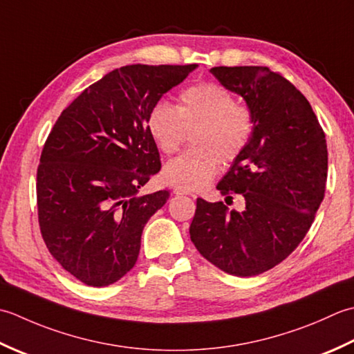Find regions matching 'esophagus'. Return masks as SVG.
Instances as JSON below:
<instances>
[{
    "instance_id": "obj_1",
    "label": "esophagus",
    "mask_w": 354,
    "mask_h": 354,
    "mask_svg": "<svg viewBox=\"0 0 354 354\" xmlns=\"http://www.w3.org/2000/svg\"><path fill=\"white\" fill-rule=\"evenodd\" d=\"M174 194H176V196H192V194H191L189 191L178 189V187H177V189H174Z\"/></svg>"
}]
</instances>
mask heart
<instances>
[{"instance_id":"b5f03b06","label":"heart","mask_w":354,"mask_h":354,"mask_svg":"<svg viewBox=\"0 0 354 354\" xmlns=\"http://www.w3.org/2000/svg\"><path fill=\"white\" fill-rule=\"evenodd\" d=\"M254 114L235 104L232 93L214 82L187 86L178 106L157 102L148 114V131L163 154H174L194 131L196 149L172 158L162 171L163 182L185 191H197L211 183L223 162L243 153L254 133Z\"/></svg>"}]
</instances>
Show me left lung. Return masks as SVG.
<instances>
[{
	"label": "left lung",
	"instance_id": "8db88e82",
	"mask_svg": "<svg viewBox=\"0 0 354 354\" xmlns=\"http://www.w3.org/2000/svg\"><path fill=\"white\" fill-rule=\"evenodd\" d=\"M211 73L246 100L254 133L217 189L223 201L197 198L191 241L209 263L229 275L255 277L275 268L298 248L324 198L327 142L308 100L268 67H214Z\"/></svg>",
	"mask_w": 354,
	"mask_h": 354
}]
</instances>
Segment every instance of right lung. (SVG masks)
<instances>
[{
  "label": "right lung",
  "mask_w": 354,
  "mask_h": 354,
  "mask_svg": "<svg viewBox=\"0 0 354 354\" xmlns=\"http://www.w3.org/2000/svg\"><path fill=\"white\" fill-rule=\"evenodd\" d=\"M189 66H125L85 88L42 148L36 197L42 238L64 269L105 287L134 268L147 221L168 191L139 196L160 171L148 114Z\"/></svg>",
  "instance_id": "1"
}]
</instances>
